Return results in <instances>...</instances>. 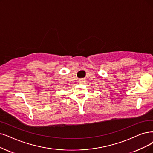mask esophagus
Masks as SVG:
<instances>
[{"instance_id":"obj_1","label":"esophagus","mask_w":153,"mask_h":153,"mask_svg":"<svg viewBox=\"0 0 153 153\" xmlns=\"http://www.w3.org/2000/svg\"><path fill=\"white\" fill-rule=\"evenodd\" d=\"M79 82L81 83H84L85 82V80H84V79H80V80H79Z\"/></svg>"}]
</instances>
